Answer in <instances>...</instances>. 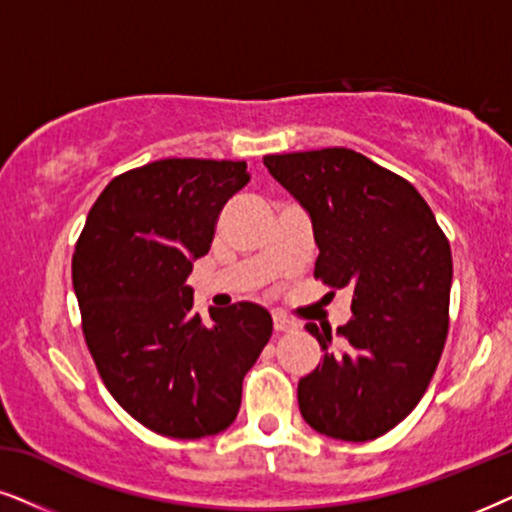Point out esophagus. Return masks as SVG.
Returning <instances> with one entry per match:
<instances>
[{
    "label": "esophagus",
    "instance_id": "34e87169",
    "mask_svg": "<svg viewBox=\"0 0 512 512\" xmlns=\"http://www.w3.org/2000/svg\"><path fill=\"white\" fill-rule=\"evenodd\" d=\"M295 328H297V323L290 321L288 316L274 314V331L276 333H288V331H295Z\"/></svg>",
    "mask_w": 512,
    "mask_h": 512
}]
</instances>
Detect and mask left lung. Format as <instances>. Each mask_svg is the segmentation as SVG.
<instances>
[{
  "instance_id": "8db88e82",
  "label": "left lung",
  "mask_w": 512,
  "mask_h": 512,
  "mask_svg": "<svg viewBox=\"0 0 512 512\" xmlns=\"http://www.w3.org/2000/svg\"><path fill=\"white\" fill-rule=\"evenodd\" d=\"M264 165L312 217L314 276L352 288L338 338L307 323L323 361L300 378V413L321 435L368 442L409 416L435 375L449 333V241L409 181L352 148L264 155Z\"/></svg>"
}]
</instances>
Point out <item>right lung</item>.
<instances>
[{
	"label": "right lung",
	"mask_w": 512,
	"mask_h": 512,
	"mask_svg": "<svg viewBox=\"0 0 512 512\" xmlns=\"http://www.w3.org/2000/svg\"><path fill=\"white\" fill-rule=\"evenodd\" d=\"M250 181L243 160L167 158L115 177L89 210L73 255L82 331L103 385L158 435L229 428L243 378L271 338L260 304L193 312L186 283L217 217Z\"/></svg>",
	"instance_id": "1"
}]
</instances>
